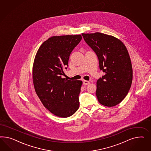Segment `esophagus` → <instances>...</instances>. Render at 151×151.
Listing matches in <instances>:
<instances>
[{
	"label": "esophagus",
	"instance_id": "34e87169",
	"mask_svg": "<svg viewBox=\"0 0 151 151\" xmlns=\"http://www.w3.org/2000/svg\"><path fill=\"white\" fill-rule=\"evenodd\" d=\"M82 81H83V83L85 85H88L90 83L89 81H86V80H82Z\"/></svg>",
	"mask_w": 151,
	"mask_h": 151
}]
</instances>
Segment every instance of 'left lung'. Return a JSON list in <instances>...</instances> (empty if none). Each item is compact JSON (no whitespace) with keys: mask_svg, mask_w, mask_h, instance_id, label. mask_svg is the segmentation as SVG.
Here are the masks:
<instances>
[{"mask_svg":"<svg viewBox=\"0 0 151 151\" xmlns=\"http://www.w3.org/2000/svg\"><path fill=\"white\" fill-rule=\"evenodd\" d=\"M84 40L97 56L105 75L97 81L96 95L102 105H117L127 95L132 82V67L127 49L115 37L101 32L82 33Z\"/></svg>","mask_w":151,"mask_h":151,"instance_id":"left-lung-1","label":"left lung"}]
</instances>
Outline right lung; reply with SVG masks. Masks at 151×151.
Listing matches in <instances>:
<instances>
[{
	"instance_id": "right-lung-1",
	"label": "right lung",
	"mask_w": 151,
	"mask_h": 151,
	"mask_svg": "<svg viewBox=\"0 0 151 151\" xmlns=\"http://www.w3.org/2000/svg\"><path fill=\"white\" fill-rule=\"evenodd\" d=\"M81 39V35L51 37L41 44L34 61L32 80L37 95L46 109L60 117L72 116L80 106L82 81L61 76L70 54Z\"/></svg>"
}]
</instances>
